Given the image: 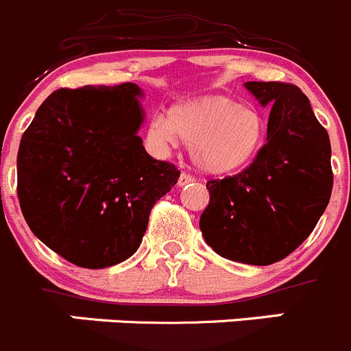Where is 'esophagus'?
<instances>
[{
  "label": "esophagus",
  "mask_w": 351,
  "mask_h": 351,
  "mask_svg": "<svg viewBox=\"0 0 351 351\" xmlns=\"http://www.w3.org/2000/svg\"><path fill=\"white\" fill-rule=\"evenodd\" d=\"M194 182V178H192L191 175H186V173H182L178 178V186H186V185H191V183Z\"/></svg>",
  "instance_id": "34e87169"
}]
</instances>
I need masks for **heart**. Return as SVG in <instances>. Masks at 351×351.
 Instances as JSON below:
<instances>
[{
  "label": "heart",
  "mask_w": 351,
  "mask_h": 351,
  "mask_svg": "<svg viewBox=\"0 0 351 351\" xmlns=\"http://www.w3.org/2000/svg\"><path fill=\"white\" fill-rule=\"evenodd\" d=\"M147 136L159 147L180 138L191 147L199 171L220 176L242 171L258 159L267 143V123L234 98L208 95L173 106L168 119L154 117Z\"/></svg>",
  "instance_id": "1"
}]
</instances>
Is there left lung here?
I'll use <instances>...</instances> for the list:
<instances>
[{
  "mask_svg": "<svg viewBox=\"0 0 351 351\" xmlns=\"http://www.w3.org/2000/svg\"><path fill=\"white\" fill-rule=\"evenodd\" d=\"M244 88L261 107H271L267 143L250 168L208 182L199 227L220 256L265 267L293 253L326 211L330 142L298 86L250 81Z\"/></svg>",
  "mask_w": 351,
  "mask_h": 351,
  "instance_id": "1",
  "label": "left lung"
}]
</instances>
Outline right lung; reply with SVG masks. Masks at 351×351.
<instances>
[{"label":"right lung","instance_id":"right-lung-1","mask_svg":"<svg viewBox=\"0 0 351 351\" xmlns=\"http://www.w3.org/2000/svg\"><path fill=\"white\" fill-rule=\"evenodd\" d=\"M142 88L53 91L22 135L17 194L32 234L71 263L107 268L142 244L156 201L180 171L147 154Z\"/></svg>","mask_w":351,"mask_h":351}]
</instances>
